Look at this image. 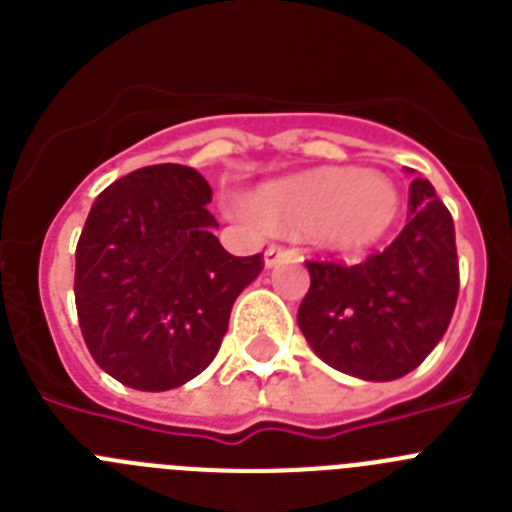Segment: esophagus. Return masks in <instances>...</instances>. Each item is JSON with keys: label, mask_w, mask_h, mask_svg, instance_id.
I'll use <instances>...</instances> for the list:
<instances>
[{"label": "esophagus", "mask_w": 512, "mask_h": 512, "mask_svg": "<svg viewBox=\"0 0 512 512\" xmlns=\"http://www.w3.org/2000/svg\"><path fill=\"white\" fill-rule=\"evenodd\" d=\"M292 256V251L289 248H282V246H269L264 251V266L266 269H274V266L279 264V261L289 259Z\"/></svg>", "instance_id": "1"}]
</instances>
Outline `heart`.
I'll return each mask as SVG.
<instances>
[{
  "label": "heart",
  "instance_id": "1",
  "mask_svg": "<svg viewBox=\"0 0 512 512\" xmlns=\"http://www.w3.org/2000/svg\"><path fill=\"white\" fill-rule=\"evenodd\" d=\"M235 212L282 233H310L323 251L359 256L395 225L400 194L377 171L312 169L264 184Z\"/></svg>",
  "mask_w": 512,
  "mask_h": 512
}]
</instances>
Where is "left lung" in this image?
I'll use <instances>...</instances> for the list:
<instances>
[{
    "label": "left lung",
    "mask_w": 512,
    "mask_h": 512,
    "mask_svg": "<svg viewBox=\"0 0 512 512\" xmlns=\"http://www.w3.org/2000/svg\"><path fill=\"white\" fill-rule=\"evenodd\" d=\"M310 289L297 325L328 366L392 382L431 354L459 295L454 220L425 179L410 184V220L364 264L307 261Z\"/></svg>",
    "instance_id": "1"
}]
</instances>
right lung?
<instances>
[{
  "mask_svg": "<svg viewBox=\"0 0 512 512\" xmlns=\"http://www.w3.org/2000/svg\"><path fill=\"white\" fill-rule=\"evenodd\" d=\"M210 200L200 171L156 164L92 205L76 246V312L89 354L125 387L164 392L205 372L233 302L264 269L261 253L220 246Z\"/></svg>",
  "mask_w": 512,
  "mask_h": 512,
  "instance_id": "obj_1",
  "label": "right lung"
}]
</instances>
